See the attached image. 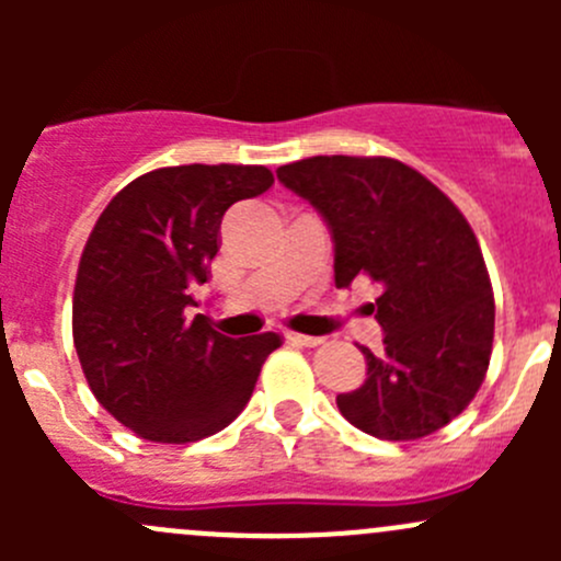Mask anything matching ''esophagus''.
Here are the masks:
<instances>
[{
    "instance_id": "34e87169",
    "label": "esophagus",
    "mask_w": 561,
    "mask_h": 561,
    "mask_svg": "<svg viewBox=\"0 0 561 561\" xmlns=\"http://www.w3.org/2000/svg\"><path fill=\"white\" fill-rule=\"evenodd\" d=\"M287 342L301 344V347H317V344H322V339H320V336H307V333L287 331Z\"/></svg>"
}]
</instances>
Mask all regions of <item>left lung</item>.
Instances as JSON below:
<instances>
[{"label":"left lung","instance_id":"1","mask_svg":"<svg viewBox=\"0 0 561 561\" xmlns=\"http://www.w3.org/2000/svg\"><path fill=\"white\" fill-rule=\"evenodd\" d=\"M276 175L325 219L336 287H382V353L360 347L366 380L336 396L339 412L393 443L448 426L483 386L494 342V293L463 214L390 157H309Z\"/></svg>","mask_w":561,"mask_h":561}]
</instances>
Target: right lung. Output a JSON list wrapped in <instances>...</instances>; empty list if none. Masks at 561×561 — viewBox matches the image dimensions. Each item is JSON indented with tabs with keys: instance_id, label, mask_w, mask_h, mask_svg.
I'll use <instances>...</instances> for the list:
<instances>
[{
	"instance_id": "add662e5",
	"label": "right lung",
	"mask_w": 561,
	"mask_h": 561,
	"mask_svg": "<svg viewBox=\"0 0 561 561\" xmlns=\"http://www.w3.org/2000/svg\"><path fill=\"white\" fill-rule=\"evenodd\" d=\"M263 165H179L129 181L100 214L76 276L72 339L100 404L151 443L217 434L244 410L279 333L233 339L190 317L219 225L263 195Z\"/></svg>"
}]
</instances>
